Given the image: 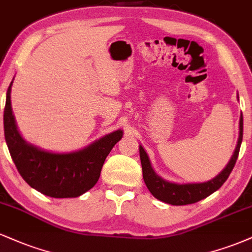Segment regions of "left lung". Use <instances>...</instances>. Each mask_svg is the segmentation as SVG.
<instances>
[{
	"label": "left lung",
	"mask_w": 252,
	"mask_h": 252,
	"mask_svg": "<svg viewBox=\"0 0 252 252\" xmlns=\"http://www.w3.org/2000/svg\"><path fill=\"white\" fill-rule=\"evenodd\" d=\"M242 139H243V115H241V119H239V138L237 146H236V150L233 152L231 159H230L229 164L214 179L205 183H194V184L193 183L192 184H176V183H170L167 180L162 179L161 177H159L153 171L149 156L140 145L139 146V153H140L145 184L157 199L171 204V205H188V204L199 202V200L214 193L215 191H217L229 178L232 168L235 167L236 160L238 158Z\"/></svg>",
	"instance_id": "1"
}]
</instances>
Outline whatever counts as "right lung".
<instances>
[{
	"label": "right lung",
	"instance_id": "obj_1",
	"mask_svg": "<svg viewBox=\"0 0 252 252\" xmlns=\"http://www.w3.org/2000/svg\"><path fill=\"white\" fill-rule=\"evenodd\" d=\"M7 91L3 124L4 138L15 166L28 185L53 198H75L91 190L99 180L106 157L123 131L109 133L84 150L70 153H53L26 143L17 131L11 111L10 92Z\"/></svg>",
	"mask_w": 252,
	"mask_h": 252
}]
</instances>
